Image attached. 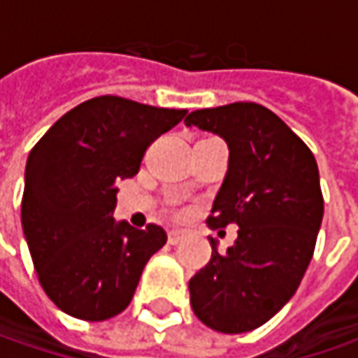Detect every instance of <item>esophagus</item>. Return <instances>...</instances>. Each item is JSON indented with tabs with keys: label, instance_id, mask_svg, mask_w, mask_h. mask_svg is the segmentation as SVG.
<instances>
[{
	"label": "esophagus",
	"instance_id": "obj_1",
	"mask_svg": "<svg viewBox=\"0 0 358 358\" xmlns=\"http://www.w3.org/2000/svg\"><path fill=\"white\" fill-rule=\"evenodd\" d=\"M187 239V231L185 229H171L169 231V243L171 245H179L181 241Z\"/></svg>",
	"mask_w": 358,
	"mask_h": 358
}]
</instances>
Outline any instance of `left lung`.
Listing matches in <instances>:
<instances>
[{
	"mask_svg": "<svg viewBox=\"0 0 358 358\" xmlns=\"http://www.w3.org/2000/svg\"><path fill=\"white\" fill-rule=\"evenodd\" d=\"M185 125L225 139L229 169L207 225L239 227L227 253L209 239L211 261L189 281L191 307L219 333H247L289 303L309 267L324 209L319 167L303 139L259 103L197 109Z\"/></svg>",
	"mask_w": 358,
	"mask_h": 358,
	"instance_id": "left-lung-1",
	"label": "left lung"
}]
</instances>
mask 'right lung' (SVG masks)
<instances>
[{
	"instance_id": "add662e5",
	"label": "right lung",
	"mask_w": 358,
	"mask_h": 358,
	"mask_svg": "<svg viewBox=\"0 0 358 358\" xmlns=\"http://www.w3.org/2000/svg\"><path fill=\"white\" fill-rule=\"evenodd\" d=\"M185 113L101 95L67 111L31 149L21 225L37 279L63 313L105 321L127 309L167 233L117 223L115 181L137 175L147 147Z\"/></svg>"
}]
</instances>
